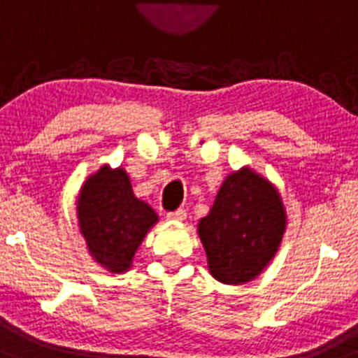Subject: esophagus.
Returning <instances> with one entry per match:
<instances>
[{"mask_svg":"<svg viewBox=\"0 0 358 358\" xmlns=\"http://www.w3.org/2000/svg\"><path fill=\"white\" fill-rule=\"evenodd\" d=\"M166 218L169 220H176V222H181V220H185L186 218V211L182 210H176V211H170V213H166Z\"/></svg>","mask_w":358,"mask_h":358,"instance_id":"obj_1","label":"esophagus"}]
</instances>
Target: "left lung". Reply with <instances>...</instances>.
<instances>
[{
    "mask_svg": "<svg viewBox=\"0 0 358 358\" xmlns=\"http://www.w3.org/2000/svg\"><path fill=\"white\" fill-rule=\"evenodd\" d=\"M285 210L271 182L252 170L231 173L199 222L211 276L227 285L255 280L278 251Z\"/></svg>",
    "mask_w": 358,
    "mask_h": 358,
    "instance_id": "left-lung-1",
    "label": "left lung"
}]
</instances>
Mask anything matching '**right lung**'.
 <instances>
[{"mask_svg": "<svg viewBox=\"0 0 358 358\" xmlns=\"http://www.w3.org/2000/svg\"><path fill=\"white\" fill-rule=\"evenodd\" d=\"M78 224L91 256L110 273H125L156 211L136 199L127 172L102 166L85 181L78 197Z\"/></svg>", "mask_w": 358, "mask_h": 358, "instance_id": "1", "label": "right lung"}]
</instances>
